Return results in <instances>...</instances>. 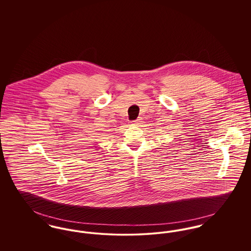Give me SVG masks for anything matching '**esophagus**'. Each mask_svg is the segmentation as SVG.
<instances>
[{
  "label": "esophagus",
  "mask_w": 251,
  "mask_h": 251,
  "mask_svg": "<svg viewBox=\"0 0 251 251\" xmlns=\"http://www.w3.org/2000/svg\"><path fill=\"white\" fill-rule=\"evenodd\" d=\"M140 122H141V120H133V121H131V124H132V125H137V124H139Z\"/></svg>",
  "instance_id": "1"
}]
</instances>
